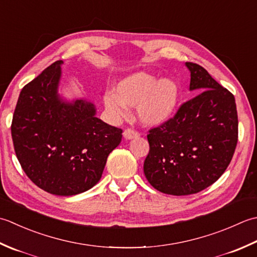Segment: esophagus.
Instances as JSON below:
<instances>
[{"mask_svg": "<svg viewBox=\"0 0 257 257\" xmlns=\"http://www.w3.org/2000/svg\"><path fill=\"white\" fill-rule=\"evenodd\" d=\"M123 135H124L125 139L131 140V139H133V138H136V136H139L140 132H139V131H136L135 128H133V127H127L126 130L124 131Z\"/></svg>", "mask_w": 257, "mask_h": 257, "instance_id": "obj_1", "label": "esophagus"}]
</instances>
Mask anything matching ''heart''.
I'll list each match as a JSON object with an SVG mask.
<instances>
[{
    "mask_svg": "<svg viewBox=\"0 0 257 257\" xmlns=\"http://www.w3.org/2000/svg\"><path fill=\"white\" fill-rule=\"evenodd\" d=\"M179 96V86L174 81H159L148 73L139 72L123 78L116 86V93H106L104 103L114 116L125 115L126 106H138L141 122L155 125L171 117Z\"/></svg>",
    "mask_w": 257,
    "mask_h": 257,
    "instance_id": "heart-1",
    "label": "heart"
}]
</instances>
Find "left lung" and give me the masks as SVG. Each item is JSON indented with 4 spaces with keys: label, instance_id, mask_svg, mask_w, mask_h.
I'll use <instances>...</instances> for the list:
<instances>
[{
    "label": "left lung",
    "instance_id": "obj_1",
    "mask_svg": "<svg viewBox=\"0 0 257 257\" xmlns=\"http://www.w3.org/2000/svg\"><path fill=\"white\" fill-rule=\"evenodd\" d=\"M190 90L200 92L174 116L149 130L144 174L156 190L190 195L215 183L236 149L238 119L233 94L196 63L186 62Z\"/></svg>",
    "mask_w": 257,
    "mask_h": 257
}]
</instances>
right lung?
I'll return each mask as SVG.
<instances>
[{"instance_id":"right-lung-1","label":"right lung","mask_w":257,"mask_h":257,"mask_svg":"<svg viewBox=\"0 0 257 257\" xmlns=\"http://www.w3.org/2000/svg\"><path fill=\"white\" fill-rule=\"evenodd\" d=\"M61 64L63 61L54 62L22 88L11 133L29 179L51 194L71 196L99 181L108 154L121 143L123 130L95 117L91 103L60 101Z\"/></svg>"}]
</instances>
